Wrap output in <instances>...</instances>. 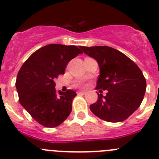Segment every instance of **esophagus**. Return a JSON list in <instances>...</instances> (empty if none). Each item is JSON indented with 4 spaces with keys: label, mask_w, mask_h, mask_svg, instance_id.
Here are the masks:
<instances>
[{
    "label": "esophagus",
    "mask_w": 159,
    "mask_h": 159,
    "mask_svg": "<svg viewBox=\"0 0 159 159\" xmlns=\"http://www.w3.org/2000/svg\"><path fill=\"white\" fill-rule=\"evenodd\" d=\"M79 93H81V94H85V91H80Z\"/></svg>",
    "instance_id": "1"
}]
</instances>
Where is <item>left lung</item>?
<instances>
[{
	"instance_id": "left-lung-1",
	"label": "left lung",
	"mask_w": 159,
	"mask_h": 159,
	"mask_svg": "<svg viewBox=\"0 0 159 159\" xmlns=\"http://www.w3.org/2000/svg\"><path fill=\"white\" fill-rule=\"evenodd\" d=\"M94 58L100 74L97 81L98 98L89 108L94 115L110 122H121L140 106L146 82L139 66L120 51L109 46L80 47ZM107 90V95L101 94Z\"/></svg>"
}]
</instances>
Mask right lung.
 Listing matches in <instances>:
<instances>
[{
	"label": "right lung",
	"mask_w": 159,
	"mask_h": 159,
	"mask_svg": "<svg viewBox=\"0 0 159 159\" xmlns=\"http://www.w3.org/2000/svg\"><path fill=\"white\" fill-rule=\"evenodd\" d=\"M82 53L75 45L49 44L35 51L16 77L19 102L32 118L45 127L58 126L72 111L75 91L55 89L54 79L63 74L70 60Z\"/></svg>",
	"instance_id": "obj_1"
}]
</instances>
